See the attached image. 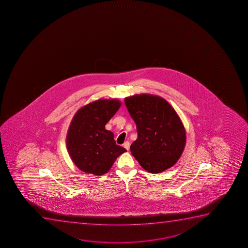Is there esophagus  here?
Instances as JSON below:
<instances>
[{
    "instance_id": "esophagus-1",
    "label": "esophagus",
    "mask_w": 248,
    "mask_h": 248,
    "mask_svg": "<svg viewBox=\"0 0 248 248\" xmlns=\"http://www.w3.org/2000/svg\"><path fill=\"white\" fill-rule=\"evenodd\" d=\"M123 145H124V147L127 150H128V149H129V147H130V143H129V142H128V141H126Z\"/></svg>"
}]
</instances>
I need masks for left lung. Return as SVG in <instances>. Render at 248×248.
<instances>
[{"mask_svg":"<svg viewBox=\"0 0 248 248\" xmlns=\"http://www.w3.org/2000/svg\"><path fill=\"white\" fill-rule=\"evenodd\" d=\"M124 102L137 128L132 155L149 172L173 166L186 143L185 129L176 111L163 98L145 93L128 97Z\"/></svg>","mask_w":248,"mask_h":248,"instance_id":"obj_1","label":"left lung"}]
</instances>
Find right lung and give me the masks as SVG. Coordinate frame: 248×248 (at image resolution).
Masks as SVG:
<instances>
[{
  "instance_id": "right-lung-1",
  "label": "right lung",
  "mask_w": 248,
  "mask_h": 248,
  "mask_svg": "<svg viewBox=\"0 0 248 248\" xmlns=\"http://www.w3.org/2000/svg\"><path fill=\"white\" fill-rule=\"evenodd\" d=\"M120 106L117 99H99L75 114L68 130L66 145L71 159L83 172L105 174L117 157L127 151L117 145L114 134L105 129V124Z\"/></svg>"
}]
</instances>
